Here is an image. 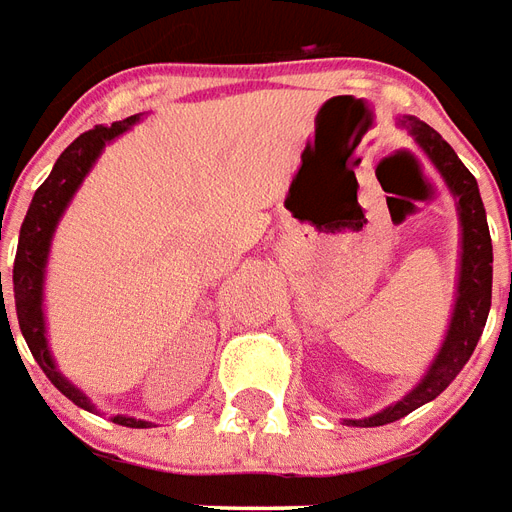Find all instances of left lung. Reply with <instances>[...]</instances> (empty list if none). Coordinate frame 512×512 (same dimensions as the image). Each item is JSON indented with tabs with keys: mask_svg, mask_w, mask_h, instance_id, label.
Wrapping results in <instances>:
<instances>
[{
	"mask_svg": "<svg viewBox=\"0 0 512 512\" xmlns=\"http://www.w3.org/2000/svg\"><path fill=\"white\" fill-rule=\"evenodd\" d=\"M405 126L411 129L416 143L424 148L430 162L441 170V176L449 184V190L458 195L460 226H463V256H460V284L458 303H455V317L449 325L444 347L438 353L436 364L416 389L402 397L397 405L386 411L369 416L364 422H353L355 427H380V424L397 422L402 416L416 411L424 402L436 400L441 391L447 389L480 342L482 328L488 320L491 308V278H494V250H491V234H488V220H485V206H482L477 179L471 176L469 168L458 159L447 140L430 129L427 123L405 118Z\"/></svg>",
	"mask_w": 512,
	"mask_h": 512,
	"instance_id": "1",
	"label": "left lung"
}]
</instances>
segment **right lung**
<instances>
[{
	"mask_svg": "<svg viewBox=\"0 0 512 512\" xmlns=\"http://www.w3.org/2000/svg\"><path fill=\"white\" fill-rule=\"evenodd\" d=\"M137 121V115L126 118V121H115L112 126H96L88 129L76 137L71 146L65 148L60 159L54 162L49 179L43 181L41 187L35 190L27 217L21 223V234H18V250L16 262H13V295H16V317L18 328L24 333V342L30 347V353L35 355V361L41 364L46 372V378L52 380L57 389L63 391L68 400L79 405V408H88V397L79 389H74L68 380L54 369L52 355H49V344H46V328H43V267H46V256H49V242H52L54 226L63 215V209L71 201V195L76 187L82 184V179L88 176L90 165L96 162L101 154V148L107 140L118 137L126 132L132 123ZM2 308H5V297H2ZM7 314V311H5ZM7 320V317H5ZM10 328V322H7ZM13 336V331H10ZM115 424L123 427H151L148 422L140 419H129V416H115Z\"/></svg>",
	"mask_w": 512,
	"mask_h": 512,
	"instance_id": "add662e5",
	"label": "right lung"
}]
</instances>
